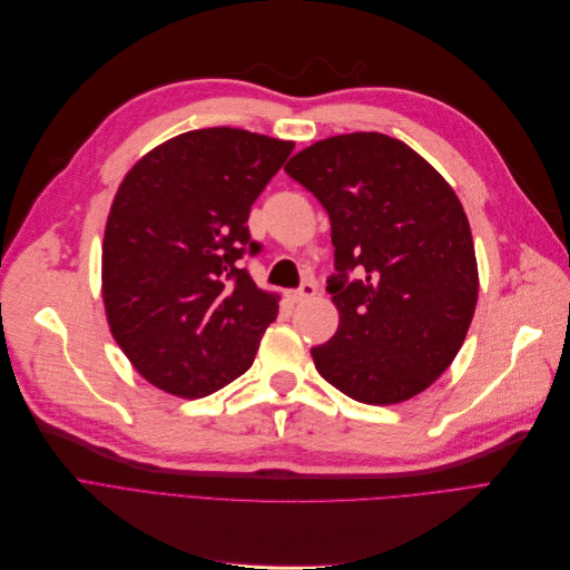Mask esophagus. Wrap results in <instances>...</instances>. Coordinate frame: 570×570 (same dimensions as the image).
Listing matches in <instances>:
<instances>
[{"label":"esophagus","instance_id":"obj_1","mask_svg":"<svg viewBox=\"0 0 570 570\" xmlns=\"http://www.w3.org/2000/svg\"><path fill=\"white\" fill-rule=\"evenodd\" d=\"M315 294H317V287H315L313 283H304L299 289L289 292V294H287V299H289L292 304H302V302H308V299H313Z\"/></svg>","mask_w":570,"mask_h":570}]
</instances>
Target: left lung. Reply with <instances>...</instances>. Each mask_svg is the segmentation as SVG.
I'll return each mask as SVG.
<instances>
[{
    "mask_svg": "<svg viewBox=\"0 0 570 570\" xmlns=\"http://www.w3.org/2000/svg\"><path fill=\"white\" fill-rule=\"evenodd\" d=\"M285 171L332 220L338 330L311 350L317 373L362 403L413 399L454 362L478 304L462 202L420 153L381 131L322 139ZM352 267L361 278L347 284Z\"/></svg>",
    "mask_w": 570,
    "mask_h": 570,
    "instance_id": "obj_1",
    "label": "left lung"
}]
</instances>
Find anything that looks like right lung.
<instances>
[{"mask_svg": "<svg viewBox=\"0 0 570 570\" xmlns=\"http://www.w3.org/2000/svg\"><path fill=\"white\" fill-rule=\"evenodd\" d=\"M294 150L234 127L178 134L122 178L101 243V299L120 350L150 385L202 399L246 373L281 296L236 259L248 215Z\"/></svg>", "mask_w": 570, "mask_h": 570, "instance_id": "add662e5", "label": "right lung"}]
</instances>
